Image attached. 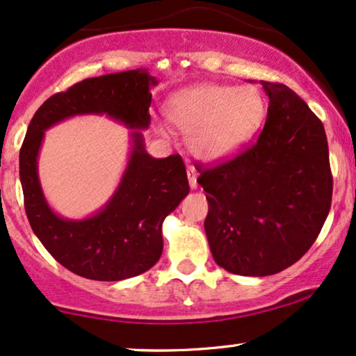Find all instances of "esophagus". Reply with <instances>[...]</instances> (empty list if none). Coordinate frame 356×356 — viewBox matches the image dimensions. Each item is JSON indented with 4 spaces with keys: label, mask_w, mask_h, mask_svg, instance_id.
<instances>
[{
    "label": "esophagus",
    "mask_w": 356,
    "mask_h": 356,
    "mask_svg": "<svg viewBox=\"0 0 356 356\" xmlns=\"http://www.w3.org/2000/svg\"><path fill=\"white\" fill-rule=\"evenodd\" d=\"M187 177H188V186L191 188H197V170L192 165L187 168Z\"/></svg>",
    "instance_id": "esophagus-1"
}]
</instances>
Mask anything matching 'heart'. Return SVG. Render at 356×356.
I'll return each instance as SVG.
<instances>
[{"instance_id": "obj_1", "label": "heart", "mask_w": 356, "mask_h": 356, "mask_svg": "<svg viewBox=\"0 0 356 356\" xmlns=\"http://www.w3.org/2000/svg\"><path fill=\"white\" fill-rule=\"evenodd\" d=\"M268 103L254 85L202 83L181 90L168 103V116L199 159L220 161L241 149L266 118Z\"/></svg>"}]
</instances>
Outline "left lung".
I'll return each instance as SVG.
<instances>
[{
    "label": "left lung",
    "instance_id": "obj_1",
    "mask_svg": "<svg viewBox=\"0 0 356 356\" xmlns=\"http://www.w3.org/2000/svg\"><path fill=\"white\" fill-rule=\"evenodd\" d=\"M261 85L269 106L258 141L227 163L200 168L197 179L209 193L204 227L215 263L258 277L307 253L334 188L322 121L286 85Z\"/></svg>",
    "mask_w": 356,
    "mask_h": 356
}]
</instances>
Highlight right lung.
Returning <instances> with one entry per match:
<instances>
[{"mask_svg":"<svg viewBox=\"0 0 356 356\" xmlns=\"http://www.w3.org/2000/svg\"><path fill=\"white\" fill-rule=\"evenodd\" d=\"M146 69L85 79L47 98L35 111L19 151V179L31 228L62 266L93 281H123L146 273L163 254V222L188 193L182 157L149 156L139 129L151 123ZM79 114H105L133 129L132 152L112 199L82 220L57 216L43 197L37 156L43 131Z\"/></svg>","mask_w":356,"mask_h":356,"instance_id":"add662e5","label":"right lung"}]
</instances>
